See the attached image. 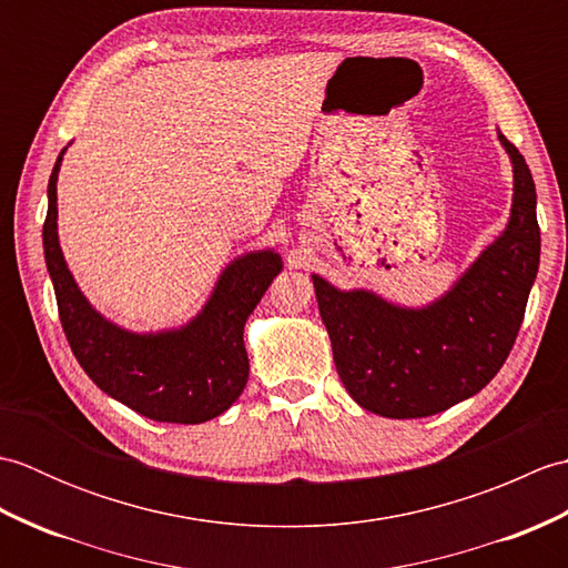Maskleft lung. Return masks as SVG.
Returning <instances> with one entry per match:
<instances>
[{"instance_id":"1","label":"left lung","mask_w":568,"mask_h":568,"mask_svg":"<svg viewBox=\"0 0 568 568\" xmlns=\"http://www.w3.org/2000/svg\"><path fill=\"white\" fill-rule=\"evenodd\" d=\"M498 139L513 163L510 220L442 297L403 307L312 275L336 373L368 413H444L484 390L510 354L539 268V224L532 173L523 153Z\"/></svg>"}]
</instances>
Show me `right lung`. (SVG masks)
<instances>
[{"label":"right lung","mask_w":568,"mask_h":568,"mask_svg":"<svg viewBox=\"0 0 568 568\" xmlns=\"http://www.w3.org/2000/svg\"><path fill=\"white\" fill-rule=\"evenodd\" d=\"M60 151L48 180L43 253L53 281L60 322L78 364L114 400L134 413L175 425H200L236 403L248 381L246 320L273 277L281 253L248 251L216 277L207 303L187 324L161 332H129L110 322L82 295L58 241Z\"/></svg>","instance_id":"obj_1"}]
</instances>
